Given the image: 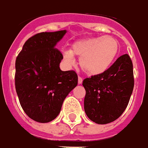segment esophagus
Instances as JSON below:
<instances>
[{"mask_svg": "<svg viewBox=\"0 0 148 148\" xmlns=\"http://www.w3.org/2000/svg\"><path fill=\"white\" fill-rule=\"evenodd\" d=\"M82 83H83V79L81 77H78V84H82Z\"/></svg>", "mask_w": 148, "mask_h": 148, "instance_id": "34e87169", "label": "esophagus"}]
</instances>
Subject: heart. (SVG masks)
<instances>
[{"label":"heart","instance_id":"b5f03b06","mask_svg":"<svg viewBox=\"0 0 148 148\" xmlns=\"http://www.w3.org/2000/svg\"><path fill=\"white\" fill-rule=\"evenodd\" d=\"M119 52V43L111 36H99L79 40L72 49L63 51L68 65L75 64V56L79 57V64L85 73L95 75L105 73L114 63Z\"/></svg>","mask_w":148,"mask_h":148}]
</instances>
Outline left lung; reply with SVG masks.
<instances>
[{"label": "left lung", "mask_w": 148, "mask_h": 148, "mask_svg": "<svg viewBox=\"0 0 148 148\" xmlns=\"http://www.w3.org/2000/svg\"><path fill=\"white\" fill-rule=\"evenodd\" d=\"M84 110L96 124L113 122L123 114L133 90V66L130 57L124 54L105 73L86 78Z\"/></svg>", "instance_id": "obj_1"}]
</instances>
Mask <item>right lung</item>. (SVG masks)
Listing matches in <instances>:
<instances>
[{"label":"right lung","instance_id":"1","mask_svg":"<svg viewBox=\"0 0 148 148\" xmlns=\"http://www.w3.org/2000/svg\"><path fill=\"white\" fill-rule=\"evenodd\" d=\"M66 30L42 32L30 38L16 61L15 84L20 105L40 123L54 120L67 95L78 84L74 71H62L63 56L56 46Z\"/></svg>","mask_w":148,"mask_h":148}]
</instances>
